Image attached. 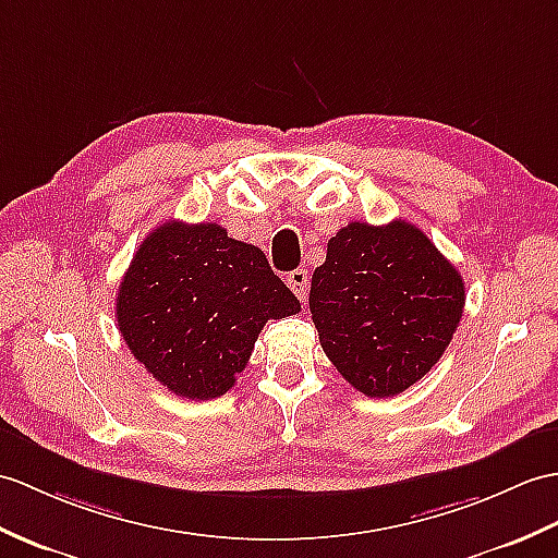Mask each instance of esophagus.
<instances>
[{"instance_id": "obj_1", "label": "esophagus", "mask_w": 558, "mask_h": 558, "mask_svg": "<svg viewBox=\"0 0 558 558\" xmlns=\"http://www.w3.org/2000/svg\"><path fill=\"white\" fill-rule=\"evenodd\" d=\"M288 284H290V290L296 296H300V302H306V296H308V276H306L304 268L292 270V274L288 276Z\"/></svg>"}]
</instances>
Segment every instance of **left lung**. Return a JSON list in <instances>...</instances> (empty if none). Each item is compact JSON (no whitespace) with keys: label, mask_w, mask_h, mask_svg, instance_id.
<instances>
[{"label":"left lung","mask_w":558,"mask_h":558,"mask_svg":"<svg viewBox=\"0 0 558 558\" xmlns=\"http://www.w3.org/2000/svg\"><path fill=\"white\" fill-rule=\"evenodd\" d=\"M463 304L459 270L401 218L344 226L308 294L323 352L366 397H395L418 383L454 338Z\"/></svg>","instance_id":"1"}]
</instances>
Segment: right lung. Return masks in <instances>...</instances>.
Masks as SVG:
<instances>
[{
    "mask_svg": "<svg viewBox=\"0 0 558 558\" xmlns=\"http://www.w3.org/2000/svg\"><path fill=\"white\" fill-rule=\"evenodd\" d=\"M300 308L262 250L216 223L180 220L149 232L116 296V320L133 356L185 399L226 395L266 320Z\"/></svg>",
    "mask_w": 558,
    "mask_h": 558,
    "instance_id": "obj_1",
    "label": "right lung"
}]
</instances>
